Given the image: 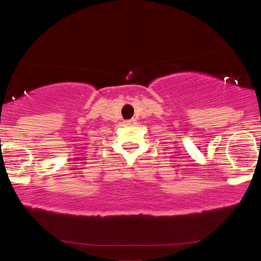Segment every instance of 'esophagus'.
Instances as JSON below:
<instances>
[{
	"label": "esophagus",
	"instance_id": "1",
	"mask_svg": "<svg viewBox=\"0 0 261 261\" xmlns=\"http://www.w3.org/2000/svg\"><path fill=\"white\" fill-rule=\"evenodd\" d=\"M136 124V120H126V121H124V125L125 126H134V125Z\"/></svg>",
	"mask_w": 261,
	"mask_h": 261
}]
</instances>
